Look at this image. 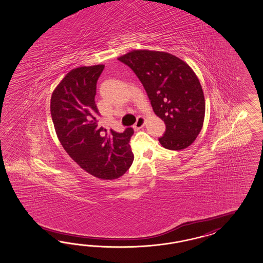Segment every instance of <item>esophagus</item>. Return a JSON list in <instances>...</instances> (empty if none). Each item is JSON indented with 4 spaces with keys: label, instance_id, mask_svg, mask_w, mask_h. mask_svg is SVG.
Returning <instances> with one entry per match:
<instances>
[{
    "label": "esophagus",
    "instance_id": "obj_1",
    "mask_svg": "<svg viewBox=\"0 0 263 263\" xmlns=\"http://www.w3.org/2000/svg\"><path fill=\"white\" fill-rule=\"evenodd\" d=\"M144 124H145V118L142 117V116H139V117H137V120H136L135 125H134V128H135V130H138V129L142 128Z\"/></svg>",
    "mask_w": 263,
    "mask_h": 263
}]
</instances>
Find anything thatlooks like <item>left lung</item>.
<instances>
[{
  "label": "left lung",
  "mask_w": 263,
  "mask_h": 263,
  "mask_svg": "<svg viewBox=\"0 0 263 263\" xmlns=\"http://www.w3.org/2000/svg\"><path fill=\"white\" fill-rule=\"evenodd\" d=\"M118 60L135 72L154 112L164 121L160 144L179 151L194 142L203 127L205 104L201 83L188 64L171 53L148 50L132 51Z\"/></svg>",
  "instance_id": "8db88e82"
}]
</instances>
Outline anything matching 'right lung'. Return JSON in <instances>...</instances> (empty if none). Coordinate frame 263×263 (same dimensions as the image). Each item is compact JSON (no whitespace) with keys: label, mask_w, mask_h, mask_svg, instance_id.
<instances>
[{"label":"right lung","mask_w":263,"mask_h":263,"mask_svg":"<svg viewBox=\"0 0 263 263\" xmlns=\"http://www.w3.org/2000/svg\"><path fill=\"white\" fill-rule=\"evenodd\" d=\"M105 65L71 70L53 90L51 115L64 150L84 171L102 180L118 179L134 161V128L107 134L98 125L96 85ZM106 133L105 134L104 133Z\"/></svg>","instance_id":"obj_1"}]
</instances>
